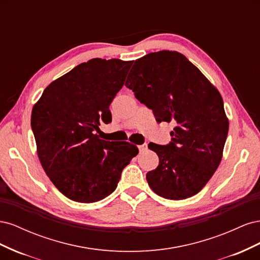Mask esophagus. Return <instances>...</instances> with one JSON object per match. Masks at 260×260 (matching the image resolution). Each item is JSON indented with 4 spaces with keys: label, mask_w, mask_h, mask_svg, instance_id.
<instances>
[{
    "label": "esophagus",
    "mask_w": 260,
    "mask_h": 260,
    "mask_svg": "<svg viewBox=\"0 0 260 260\" xmlns=\"http://www.w3.org/2000/svg\"><path fill=\"white\" fill-rule=\"evenodd\" d=\"M138 147H139V151H140V152H144V151H145V149L147 148V144H146V143H143V144H141V145H139Z\"/></svg>",
    "instance_id": "34e87169"
}]
</instances>
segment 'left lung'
Masks as SVG:
<instances>
[{"instance_id":"left-lung-1","label":"left lung","mask_w":260,"mask_h":260,"mask_svg":"<svg viewBox=\"0 0 260 260\" xmlns=\"http://www.w3.org/2000/svg\"><path fill=\"white\" fill-rule=\"evenodd\" d=\"M125 86L152 109L157 122H174L171 142L149 143L159 164L148 171V185L167 200L198 194L222 158L229 131L218 90L184 55L176 51L149 53L135 61Z\"/></svg>"}]
</instances>
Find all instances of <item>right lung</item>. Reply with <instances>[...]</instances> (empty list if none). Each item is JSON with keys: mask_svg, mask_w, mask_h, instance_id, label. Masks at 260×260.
<instances>
[{"mask_svg": "<svg viewBox=\"0 0 260 260\" xmlns=\"http://www.w3.org/2000/svg\"><path fill=\"white\" fill-rule=\"evenodd\" d=\"M133 60L92 58L46 88L32 108L38 156L53 184L69 200L94 203L112 194L139 151L129 142L100 139L112 121L109 105Z\"/></svg>", "mask_w": 260, "mask_h": 260, "instance_id": "obj_1", "label": "right lung"}]
</instances>
